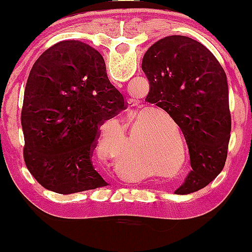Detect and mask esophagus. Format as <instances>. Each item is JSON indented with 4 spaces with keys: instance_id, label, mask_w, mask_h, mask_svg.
Returning <instances> with one entry per match:
<instances>
[{
    "instance_id": "34e87169",
    "label": "esophagus",
    "mask_w": 252,
    "mask_h": 252,
    "mask_svg": "<svg viewBox=\"0 0 252 252\" xmlns=\"http://www.w3.org/2000/svg\"><path fill=\"white\" fill-rule=\"evenodd\" d=\"M128 104H129V106H134V105H135V102H134V100L129 99V100H128Z\"/></svg>"
}]
</instances>
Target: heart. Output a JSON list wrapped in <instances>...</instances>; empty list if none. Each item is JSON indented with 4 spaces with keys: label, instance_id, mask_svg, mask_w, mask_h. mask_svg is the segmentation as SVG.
I'll return each mask as SVG.
<instances>
[{
    "label": "heart",
    "instance_id": "heart-1",
    "mask_svg": "<svg viewBox=\"0 0 252 252\" xmlns=\"http://www.w3.org/2000/svg\"><path fill=\"white\" fill-rule=\"evenodd\" d=\"M98 146L100 150L104 149L105 140H104L103 134H100ZM143 158V152L136 147L135 138H131L129 147H126V149L121 150L115 158V169L118 174L122 175L126 180H140L147 172V166Z\"/></svg>",
    "mask_w": 252,
    "mask_h": 252
}]
</instances>
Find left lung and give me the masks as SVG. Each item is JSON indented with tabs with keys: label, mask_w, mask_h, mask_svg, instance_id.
Returning a JSON list of instances; mask_svg holds the SVG:
<instances>
[{
	"label": "left lung",
	"mask_w": 252,
	"mask_h": 252,
	"mask_svg": "<svg viewBox=\"0 0 252 252\" xmlns=\"http://www.w3.org/2000/svg\"><path fill=\"white\" fill-rule=\"evenodd\" d=\"M147 102L174 120L186 138L192 170L176 194L204 189L221 172L231 136L227 78L200 42L184 35L156 41L144 54Z\"/></svg>",
	"instance_id": "1"
}]
</instances>
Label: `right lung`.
I'll return each instance as SVG.
<instances>
[{
    "label": "right lung",
    "mask_w": 252,
    "mask_h": 252,
    "mask_svg": "<svg viewBox=\"0 0 252 252\" xmlns=\"http://www.w3.org/2000/svg\"><path fill=\"white\" fill-rule=\"evenodd\" d=\"M124 109L99 52L76 40L52 46L34 63L25 89L21 124L31 174L59 194L106 186L90 158L99 126Z\"/></svg>",
    "instance_id": "1"
}]
</instances>
